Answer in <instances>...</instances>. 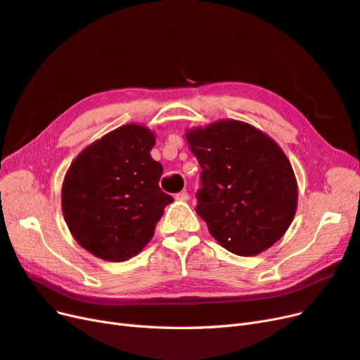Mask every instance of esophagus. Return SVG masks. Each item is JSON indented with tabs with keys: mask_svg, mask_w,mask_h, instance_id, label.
Instances as JSON below:
<instances>
[{
	"mask_svg": "<svg viewBox=\"0 0 360 360\" xmlns=\"http://www.w3.org/2000/svg\"><path fill=\"white\" fill-rule=\"evenodd\" d=\"M176 200H179V201H188L189 200V193L186 191H181V192H179L176 195Z\"/></svg>",
	"mask_w": 360,
	"mask_h": 360,
	"instance_id": "34e87169",
	"label": "esophagus"
}]
</instances>
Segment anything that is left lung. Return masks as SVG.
Returning <instances> with one entry per match:
<instances>
[{
    "label": "left lung",
    "mask_w": 360,
    "mask_h": 360,
    "mask_svg": "<svg viewBox=\"0 0 360 360\" xmlns=\"http://www.w3.org/2000/svg\"><path fill=\"white\" fill-rule=\"evenodd\" d=\"M201 167L197 212L226 250L252 257L285 234L297 209V180L267 134L219 120L184 134Z\"/></svg>",
    "instance_id": "1"
}]
</instances>
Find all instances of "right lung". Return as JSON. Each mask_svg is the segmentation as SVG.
Masks as SVG:
<instances>
[{
    "mask_svg": "<svg viewBox=\"0 0 360 360\" xmlns=\"http://www.w3.org/2000/svg\"><path fill=\"white\" fill-rule=\"evenodd\" d=\"M153 130L130 123L86 146L72 162L61 188V207L72 236L105 261L138 255L174 200L162 192V165L151 158Z\"/></svg>",
    "mask_w": 360,
    "mask_h": 360,
    "instance_id": "add662e5",
    "label": "right lung"
}]
</instances>
